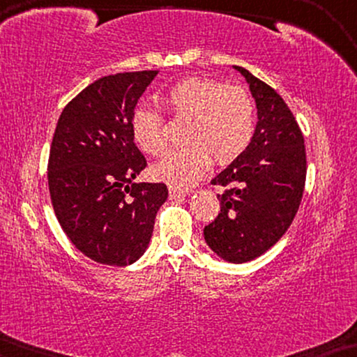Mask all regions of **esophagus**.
Masks as SVG:
<instances>
[{"mask_svg": "<svg viewBox=\"0 0 357 357\" xmlns=\"http://www.w3.org/2000/svg\"><path fill=\"white\" fill-rule=\"evenodd\" d=\"M187 197V192H182V190H177V188H169V198L170 199H180Z\"/></svg>", "mask_w": 357, "mask_h": 357, "instance_id": "esophagus-1", "label": "esophagus"}]
</instances>
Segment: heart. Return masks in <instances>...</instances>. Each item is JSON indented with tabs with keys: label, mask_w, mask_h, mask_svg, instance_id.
<instances>
[{
	"label": "heart",
	"mask_w": 357,
	"mask_h": 357,
	"mask_svg": "<svg viewBox=\"0 0 357 357\" xmlns=\"http://www.w3.org/2000/svg\"><path fill=\"white\" fill-rule=\"evenodd\" d=\"M165 102L180 120L188 148L170 154L151 169L158 182L185 190L198 182L211 164H229L250 144L255 128V104L248 91L208 77H188L175 84ZM131 133L143 153L159 158L167 153L164 119L154 107L139 105L131 116Z\"/></svg>",
	"instance_id": "obj_1"
}]
</instances>
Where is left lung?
Returning <instances> with one entry per match:
<instances>
[{
    "label": "left lung",
    "instance_id": "1",
    "mask_svg": "<svg viewBox=\"0 0 357 357\" xmlns=\"http://www.w3.org/2000/svg\"><path fill=\"white\" fill-rule=\"evenodd\" d=\"M257 105V126L248 148L211 180L227 190L218 195L221 213L204 227V241L229 263L255 260L291 226L304 193V136L278 92L242 66Z\"/></svg>",
    "mask_w": 357,
    "mask_h": 357
}]
</instances>
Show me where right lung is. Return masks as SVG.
<instances>
[{"instance_id":"1","label":"right lung","mask_w":357,"mask_h":357,"mask_svg":"<svg viewBox=\"0 0 357 357\" xmlns=\"http://www.w3.org/2000/svg\"><path fill=\"white\" fill-rule=\"evenodd\" d=\"M158 71L104 76L81 91L58 119L48 159L56 219L77 250L102 265L143 255L167 199L164 183L135 182L146 167L131 116Z\"/></svg>"}]
</instances>
